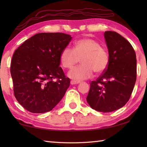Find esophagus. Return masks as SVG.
<instances>
[{"label":"esophagus","instance_id":"esophagus-1","mask_svg":"<svg viewBox=\"0 0 147 147\" xmlns=\"http://www.w3.org/2000/svg\"><path fill=\"white\" fill-rule=\"evenodd\" d=\"M80 83L79 81H76V80H71V84L72 85H74V84H78Z\"/></svg>","mask_w":147,"mask_h":147}]
</instances>
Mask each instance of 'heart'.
<instances>
[{
  "mask_svg": "<svg viewBox=\"0 0 147 147\" xmlns=\"http://www.w3.org/2000/svg\"><path fill=\"white\" fill-rule=\"evenodd\" d=\"M81 60L82 65L69 72L71 78L82 80L92 76L93 71L101 74L109 65L110 56L108 50L92 38H83L76 41L74 48L66 47L60 54V62L63 67L71 69Z\"/></svg>",
  "mask_w": 147,
  "mask_h": 147,
  "instance_id": "1",
  "label": "heart"
}]
</instances>
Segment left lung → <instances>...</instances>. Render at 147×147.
Wrapping results in <instances>:
<instances>
[{
  "label": "left lung",
  "mask_w": 147,
  "mask_h": 147,
  "mask_svg": "<svg viewBox=\"0 0 147 147\" xmlns=\"http://www.w3.org/2000/svg\"><path fill=\"white\" fill-rule=\"evenodd\" d=\"M110 56L106 70L90 83L86 100L100 112H111L123 107L130 98L136 81V55L131 45L120 34L104 32Z\"/></svg>",
  "instance_id": "1"
}]
</instances>
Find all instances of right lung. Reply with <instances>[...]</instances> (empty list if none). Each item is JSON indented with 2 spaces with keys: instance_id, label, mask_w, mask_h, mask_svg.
<instances>
[{
  "instance_id": "add662e5",
  "label": "right lung",
  "mask_w": 147,
  "mask_h": 147,
  "mask_svg": "<svg viewBox=\"0 0 147 147\" xmlns=\"http://www.w3.org/2000/svg\"><path fill=\"white\" fill-rule=\"evenodd\" d=\"M71 39L60 32L37 34L14 52L10 64L14 96L30 112L51 111L63 97L70 79L59 67L60 54Z\"/></svg>"
}]
</instances>
